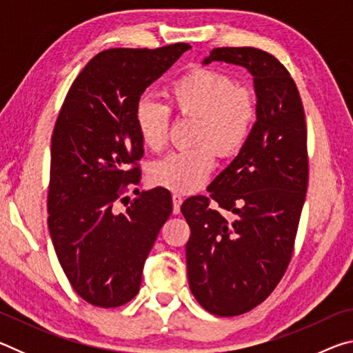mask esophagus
Listing matches in <instances>:
<instances>
[{
  "label": "esophagus",
  "instance_id": "esophagus-1",
  "mask_svg": "<svg viewBox=\"0 0 353 353\" xmlns=\"http://www.w3.org/2000/svg\"><path fill=\"white\" fill-rule=\"evenodd\" d=\"M182 202H183V199H182L181 194H172V212H174V214L181 212Z\"/></svg>",
  "mask_w": 353,
  "mask_h": 353
}]
</instances>
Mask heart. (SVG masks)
I'll return each mask as SVG.
<instances>
[{
	"mask_svg": "<svg viewBox=\"0 0 353 353\" xmlns=\"http://www.w3.org/2000/svg\"><path fill=\"white\" fill-rule=\"evenodd\" d=\"M170 104L179 115L196 118L193 143L154 162L151 181L174 193L190 194L207 182L214 166V149L221 157L235 155L246 145L255 123V99L249 88L238 87L230 74L196 68L171 83ZM135 123L143 143L159 151L166 145L170 107L152 98H140Z\"/></svg>",
	"mask_w": 353,
	"mask_h": 353,
	"instance_id": "1",
	"label": "heart"
}]
</instances>
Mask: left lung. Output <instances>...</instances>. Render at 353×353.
Wrapping results in <instances>:
<instances>
[{"instance_id": "obj_1", "label": "left lung", "mask_w": 353, "mask_h": 353, "mask_svg": "<svg viewBox=\"0 0 353 353\" xmlns=\"http://www.w3.org/2000/svg\"><path fill=\"white\" fill-rule=\"evenodd\" d=\"M224 62L254 79L256 121L230 165L208 187L234 214L227 221L205 196L181 210L190 225L188 283L202 307L236 316L261 303L288 268L308 183L305 113L282 63L256 48H216L202 65Z\"/></svg>"}]
</instances>
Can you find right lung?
<instances>
[{
	"label": "right lung",
	"instance_id": "1",
	"mask_svg": "<svg viewBox=\"0 0 353 353\" xmlns=\"http://www.w3.org/2000/svg\"><path fill=\"white\" fill-rule=\"evenodd\" d=\"M190 48L99 52L74 79L57 117L48 227L65 276L92 305L113 308L137 296L143 266L172 212L171 193L160 187L143 191L124 212L117 202L140 181L135 105Z\"/></svg>",
	"mask_w": 353,
	"mask_h": 353
}]
</instances>
